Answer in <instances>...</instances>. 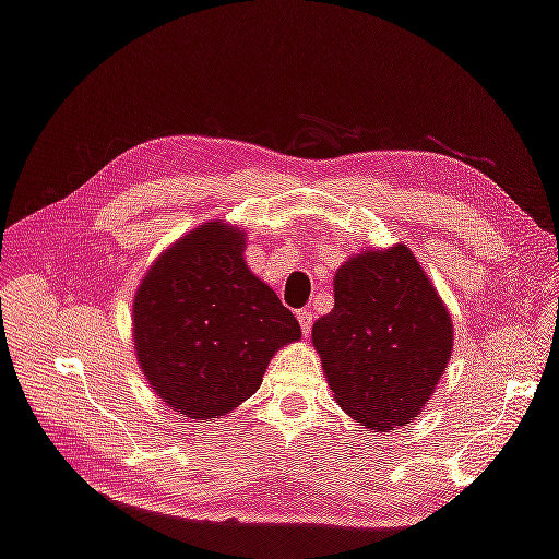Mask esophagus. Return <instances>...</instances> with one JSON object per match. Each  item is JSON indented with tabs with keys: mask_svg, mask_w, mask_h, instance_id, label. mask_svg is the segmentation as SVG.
Returning a JSON list of instances; mask_svg holds the SVG:
<instances>
[{
	"mask_svg": "<svg viewBox=\"0 0 559 559\" xmlns=\"http://www.w3.org/2000/svg\"><path fill=\"white\" fill-rule=\"evenodd\" d=\"M298 323L304 328V333L308 335L311 333V325H313V313L311 311H298Z\"/></svg>",
	"mask_w": 559,
	"mask_h": 559,
	"instance_id": "obj_1",
	"label": "esophagus"
}]
</instances>
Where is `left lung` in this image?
<instances>
[{
  "instance_id": "8db88e82",
  "label": "left lung",
  "mask_w": 559,
  "mask_h": 559,
  "mask_svg": "<svg viewBox=\"0 0 559 559\" xmlns=\"http://www.w3.org/2000/svg\"><path fill=\"white\" fill-rule=\"evenodd\" d=\"M335 306L313 345L335 401L373 430L418 418L453 350V323L405 246L366 251L333 281Z\"/></svg>"
}]
</instances>
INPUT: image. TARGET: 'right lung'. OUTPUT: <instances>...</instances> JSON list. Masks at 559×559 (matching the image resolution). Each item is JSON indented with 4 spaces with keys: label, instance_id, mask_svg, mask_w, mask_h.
<instances>
[{
    "label": "right lung",
    "instance_id": "add662e5",
    "mask_svg": "<svg viewBox=\"0 0 559 559\" xmlns=\"http://www.w3.org/2000/svg\"><path fill=\"white\" fill-rule=\"evenodd\" d=\"M246 238L221 221L176 241L134 298V345L156 395L183 418L231 413L259 391L296 316L248 271Z\"/></svg>",
    "mask_w": 559,
    "mask_h": 559
}]
</instances>
